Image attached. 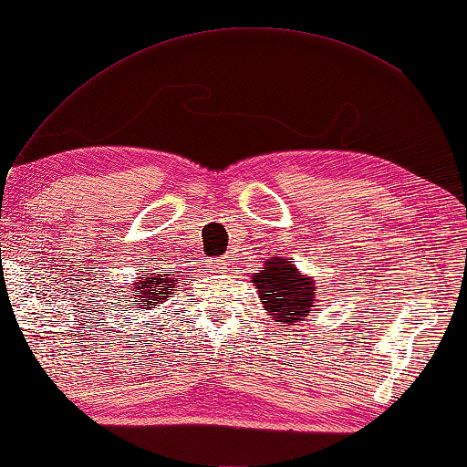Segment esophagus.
<instances>
[{"mask_svg":"<svg viewBox=\"0 0 467 467\" xmlns=\"http://www.w3.org/2000/svg\"><path fill=\"white\" fill-rule=\"evenodd\" d=\"M216 264H218V268H220V262H216Z\"/></svg>","mask_w":467,"mask_h":467,"instance_id":"esophagus-1","label":"esophagus"}]
</instances>
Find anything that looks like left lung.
Segmentation results:
<instances>
[{"label": "left lung", "mask_w": 467, "mask_h": 467, "mask_svg": "<svg viewBox=\"0 0 467 467\" xmlns=\"http://www.w3.org/2000/svg\"><path fill=\"white\" fill-rule=\"evenodd\" d=\"M254 283L260 288L257 295H260L265 312L283 327L306 320L314 312V278L301 274L283 257H272L265 262L264 268L254 276Z\"/></svg>", "instance_id": "obj_1"}]
</instances>
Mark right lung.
<instances>
[{
    "mask_svg": "<svg viewBox=\"0 0 467 467\" xmlns=\"http://www.w3.org/2000/svg\"><path fill=\"white\" fill-rule=\"evenodd\" d=\"M176 288V280L166 278V274H160V276H147V274H140V280L132 286V291H137V295H132V299H140L147 303V307L155 306L158 301H166L170 295H174Z\"/></svg>",
    "mask_w": 467,
    "mask_h": 467,
    "instance_id": "add662e5",
    "label": "right lung"
}]
</instances>
